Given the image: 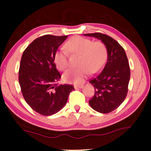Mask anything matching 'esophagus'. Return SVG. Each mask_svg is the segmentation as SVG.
<instances>
[{
  "mask_svg": "<svg viewBox=\"0 0 151 151\" xmlns=\"http://www.w3.org/2000/svg\"><path fill=\"white\" fill-rule=\"evenodd\" d=\"M74 87L75 88H82L84 87V85H75Z\"/></svg>",
  "mask_w": 151,
  "mask_h": 151,
  "instance_id": "1",
  "label": "esophagus"
}]
</instances>
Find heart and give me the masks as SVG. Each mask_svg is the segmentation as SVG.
I'll list each match as a JSON object with an SVG mask.
<instances>
[{"instance_id": "1", "label": "heart", "mask_w": 151, "mask_h": 151, "mask_svg": "<svg viewBox=\"0 0 151 151\" xmlns=\"http://www.w3.org/2000/svg\"><path fill=\"white\" fill-rule=\"evenodd\" d=\"M65 48L71 54L80 55L76 69L67 70L63 78L67 82L80 84L84 81L88 73H96L106 63L107 51L104 44L100 41L93 42L88 38L75 36L65 44ZM64 49L58 51L55 54V63L60 70H65L69 66L68 52Z\"/></svg>"}]
</instances>
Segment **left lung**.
Wrapping results in <instances>:
<instances>
[{
    "mask_svg": "<svg viewBox=\"0 0 151 151\" xmlns=\"http://www.w3.org/2000/svg\"><path fill=\"white\" fill-rule=\"evenodd\" d=\"M83 35L98 38L106 46V63L102 71L89 81L94 86L95 93L88 103L99 113H110L119 106L127 95L131 71L127 54L116 40L106 34Z\"/></svg>",
    "mask_w": 151,
    "mask_h": 151,
    "instance_id": "1",
    "label": "left lung"
}]
</instances>
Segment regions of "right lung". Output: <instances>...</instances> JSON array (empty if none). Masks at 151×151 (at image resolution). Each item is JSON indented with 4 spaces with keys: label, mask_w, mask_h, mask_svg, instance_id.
Returning a JSON list of instances; mask_svg holds the SVG:
<instances>
[{
    "label": "right lung",
    "mask_w": 151,
    "mask_h": 151,
    "mask_svg": "<svg viewBox=\"0 0 151 151\" xmlns=\"http://www.w3.org/2000/svg\"><path fill=\"white\" fill-rule=\"evenodd\" d=\"M67 36L45 35L34 40L22 53L18 80L24 100L45 116L60 111L67 104L69 84H58L61 78L54 63L55 54Z\"/></svg>",
    "instance_id": "1"
}]
</instances>
